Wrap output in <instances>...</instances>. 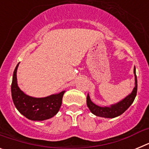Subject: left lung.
<instances>
[{"label":"left lung","instance_id":"obj_1","mask_svg":"<svg viewBox=\"0 0 149 149\" xmlns=\"http://www.w3.org/2000/svg\"><path fill=\"white\" fill-rule=\"evenodd\" d=\"M134 73L135 76V86L133 89L132 93L117 104L110 105V107L98 106L91 101L89 94H88L87 98H86V104L91 113L97 116L104 117V118H115V117L122 115L124 112L127 110V108L134 102V99L136 98V92H137V80H136L135 66L134 68Z\"/></svg>","mask_w":149,"mask_h":149}]
</instances>
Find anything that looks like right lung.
<instances>
[{
    "mask_svg": "<svg viewBox=\"0 0 149 149\" xmlns=\"http://www.w3.org/2000/svg\"><path fill=\"white\" fill-rule=\"evenodd\" d=\"M13 72L11 85L12 98L17 110L30 120L43 121L54 116L60 110L65 91L45 98H33L24 94L17 84V69Z\"/></svg>",
    "mask_w": 149,
    "mask_h": 149,
    "instance_id": "obj_1",
    "label": "right lung"
}]
</instances>
